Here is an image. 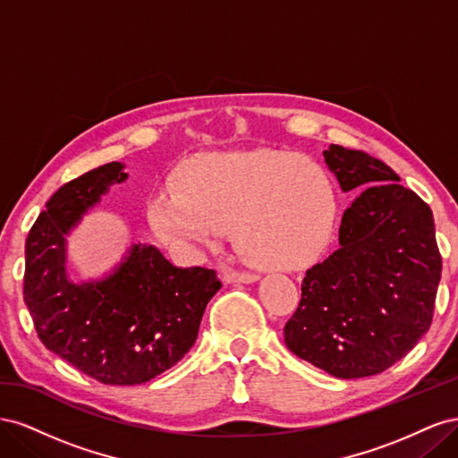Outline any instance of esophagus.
Segmentation results:
<instances>
[{"label":"esophagus","instance_id":"obj_1","mask_svg":"<svg viewBox=\"0 0 458 458\" xmlns=\"http://www.w3.org/2000/svg\"><path fill=\"white\" fill-rule=\"evenodd\" d=\"M221 279L224 283H256L259 279V275L256 273H248V271H234V269H225L221 273Z\"/></svg>","mask_w":458,"mask_h":458}]
</instances>
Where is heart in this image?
Listing matches in <instances>:
<instances>
[{"label": "heart", "instance_id": "heart-1", "mask_svg": "<svg viewBox=\"0 0 458 458\" xmlns=\"http://www.w3.org/2000/svg\"><path fill=\"white\" fill-rule=\"evenodd\" d=\"M148 219L174 246L219 239L231 225L237 252L259 267H294L327 239L335 189L321 164L283 150L206 155L189 165L183 192L164 187Z\"/></svg>", "mask_w": 458, "mask_h": 458}]
</instances>
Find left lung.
<instances>
[{
  "label": "left lung",
  "instance_id": "obj_1",
  "mask_svg": "<svg viewBox=\"0 0 458 458\" xmlns=\"http://www.w3.org/2000/svg\"><path fill=\"white\" fill-rule=\"evenodd\" d=\"M344 192L338 246L306 271L284 325L288 350L336 378L378 374L405 357L434 317L441 254L429 206L365 150L330 145Z\"/></svg>",
  "mask_w": 458,
  "mask_h": 458
}]
</instances>
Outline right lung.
<instances>
[{"mask_svg": "<svg viewBox=\"0 0 458 458\" xmlns=\"http://www.w3.org/2000/svg\"><path fill=\"white\" fill-rule=\"evenodd\" d=\"M123 164L99 165L47 200L24 246V303L46 348L110 386L148 382L192 348L208 301L221 288L214 269L175 267L155 246L133 244L103 281L76 284L66 275L68 234Z\"/></svg>", "mask_w": 458, "mask_h": 458, "instance_id": "right-lung-1", "label": "right lung"}]
</instances>
